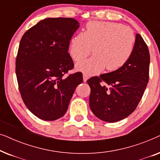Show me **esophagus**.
Returning a JSON list of instances; mask_svg holds the SVG:
<instances>
[{
    "instance_id": "34e87169",
    "label": "esophagus",
    "mask_w": 160,
    "mask_h": 160,
    "mask_svg": "<svg viewBox=\"0 0 160 160\" xmlns=\"http://www.w3.org/2000/svg\"><path fill=\"white\" fill-rule=\"evenodd\" d=\"M88 78H89L88 76L86 75V74H83V80H84V82H86Z\"/></svg>"
}]
</instances>
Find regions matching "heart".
<instances>
[{
	"label": "heart",
	"mask_w": 160,
	"mask_h": 160,
	"mask_svg": "<svg viewBox=\"0 0 160 160\" xmlns=\"http://www.w3.org/2000/svg\"><path fill=\"white\" fill-rule=\"evenodd\" d=\"M135 36L128 28L119 23L92 21L84 32L71 39L69 52L75 62L93 57L76 65V69L87 75H96L106 68L108 71L121 68L132 55Z\"/></svg>",
	"instance_id": "b5f03b06"
}]
</instances>
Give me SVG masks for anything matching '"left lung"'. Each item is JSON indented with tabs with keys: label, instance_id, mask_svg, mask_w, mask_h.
I'll return each mask as SVG.
<instances>
[{
	"label": "left lung",
	"instance_id": "1",
	"mask_svg": "<svg viewBox=\"0 0 160 160\" xmlns=\"http://www.w3.org/2000/svg\"><path fill=\"white\" fill-rule=\"evenodd\" d=\"M149 63L148 47L138 33L132 55L121 68L87 80L91 89L89 107L94 114L107 122L120 121L130 115L147 86Z\"/></svg>",
	"mask_w": 160,
	"mask_h": 160
}]
</instances>
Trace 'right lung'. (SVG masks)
<instances>
[{
    "mask_svg": "<svg viewBox=\"0 0 160 160\" xmlns=\"http://www.w3.org/2000/svg\"><path fill=\"white\" fill-rule=\"evenodd\" d=\"M78 24L73 18H47L22 37L15 68L19 90L24 103L39 119L62 117L83 82L81 72L65 76L74 67L68 51Z\"/></svg>",
    "mask_w": 160,
    "mask_h": 160,
    "instance_id": "right-lung-1",
    "label": "right lung"
}]
</instances>
